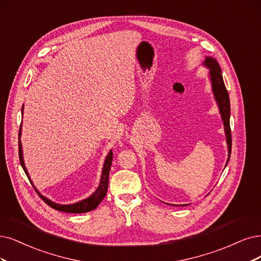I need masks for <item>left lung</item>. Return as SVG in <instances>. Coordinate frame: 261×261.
<instances>
[{
	"mask_svg": "<svg viewBox=\"0 0 261 261\" xmlns=\"http://www.w3.org/2000/svg\"><path fill=\"white\" fill-rule=\"evenodd\" d=\"M203 65L208 69V77H210V82L212 85V91H213L214 99L217 103L218 110L220 113V117L224 123L226 142H227V147H228V159H227L226 166H225V167H227L229 159H230V155H231V144H232V140H231V130H230L229 94L226 89V86H225V83L223 80V75H221L220 66L215 58L205 57V59L203 61ZM170 205H173V204H170ZM186 205H188V204H181L180 206H186ZM174 206H178V205H174Z\"/></svg>",
	"mask_w": 261,
	"mask_h": 261,
	"instance_id": "left-lung-1",
	"label": "left lung"
}]
</instances>
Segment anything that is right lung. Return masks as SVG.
<instances>
[{"label": "right lung", "instance_id": "right-lung-1", "mask_svg": "<svg viewBox=\"0 0 261 261\" xmlns=\"http://www.w3.org/2000/svg\"><path fill=\"white\" fill-rule=\"evenodd\" d=\"M21 114L23 115V105H22V109H21ZM20 138H21V125H20V129H19V160H20L21 167H22L24 173L27 174L28 178L30 179L31 184L33 185V181L31 180L30 175H29L28 170H27L25 165H24L23 152H22V144H21ZM112 160H113V151L110 150L109 153H108V156L105 157V160H104V165H103V169H102V173H101V179H100V184H99L98 188L95 189V191L93 192L91 196H89L88 198H86L84 200H81L79 202H75V203H72V204L56 203V202L49 200L48 198H46L45 196H43L42 194H40V191H38L35 188L34 185H33V187L36 190L38 196H40L45 201V203H47L50 207H53L57 211L65 212V213H75V214L87 213V212L96 208V206H98L101 203V201L106 196V192H108V187H109V176H110V171H111V166H112Z\"/></svg>", "mask_w": 261, "mask_h": 261}]
</instances>
